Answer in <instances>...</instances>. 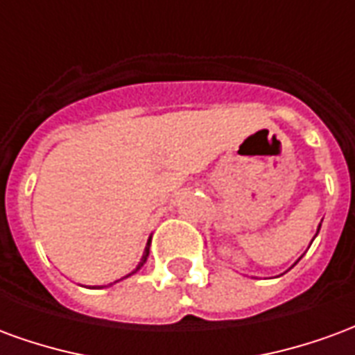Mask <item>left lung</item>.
Masks as SVG:
<instances>
[{"label":"left lung","instance_id":"1","mask_svg":"<svg viewBox=\"0 0 355 355\" xmlns=\"http://www.w3.org/2000/svg\"><path fill=\"white\" fill-rule=\"evenodd\" d=\"M320 228H321V224H320V226H318V232H320Z\"/></svg>","mask_w":355,"mask_h":355}]
</instances>
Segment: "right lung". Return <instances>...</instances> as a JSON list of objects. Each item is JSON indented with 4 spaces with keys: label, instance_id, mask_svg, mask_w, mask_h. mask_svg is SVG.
Masks as SVG:
<instances>
[{
    "label": "right lung",
    "instance_id": "add662e5",
    "mask_svg": "<svg viewBox=\"0 0 355 355\" xmlns=\"http://www.w3.org/2000/svg\"><path fill=\"white\" fill-rule=\"evenodd\" d=\"M148 254H150V239H148V245H146V249H144V254H142V259H140V262H139V266L135 268V270H132L131 274L129 275H132V274H137V272H139L140 268L144 266V262H146V259H148ZM129 275H125V277H129Z\"/></svg>",
    "mask_w": 355,
    "mask_h": 355
}]
</instances>
